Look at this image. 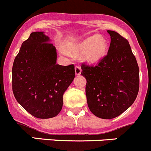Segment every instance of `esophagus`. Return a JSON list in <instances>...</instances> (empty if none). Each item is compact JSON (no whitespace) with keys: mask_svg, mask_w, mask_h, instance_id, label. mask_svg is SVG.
Wrapping results in <instances>:
<instances>
[{"mask_svg":"<svg viewBox=\"0 0 151 151\" xmlns=\"http://www.w3.org/2000/svg\"><path fill=\"white\" fill-rule=\"evenodd\" d=\"M74 69H75V74H77V75H80V74H81L82 69L80 66H75V68H74Z\"/></svg>","mask_w":151,"mask_h":151,"instance_id":"34e87169","label":"esophagus"}]
</instances>
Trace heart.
Returning a JSON list of instances; mask_svg holds the SVG:
<instances>
[{
	"mask_svg": "<svg viewBox=\"0 0 151 151\" xmlns=\"http://www.w3.org/2000/svg\"><path fill=\"white\" fill-rule=\"evenodd\" d=\"M67 50L74 55L82 54V60L88 63H95L101 60L106 55L108 45L104 38L99 35L89 36L79 42H67ZM60 51L65 55L69 52L63 48Z\"/></svg>",
	"mask_w": 151,
	"mask_h": 151,
	"instance_id": "1",
	"label": "heart"
}]
</instances>
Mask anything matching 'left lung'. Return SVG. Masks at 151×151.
<instances>
[{"label": "left lung", "mask_w": 151, "mask_h": 151, "mask_svg": "<svg viewBox=\"0 0 151 151\" xmlns=\"http://www.w3.org/2000/svg\"><path fill=\"white\" fill-rule=\"evenodd\" d=\"M107 33L111 39L107 55L96 66L81 67L88 107L102 119L116 118L130 107L139 84V66L127 39L113 30Z\"/></svg>", "instance_id": "obj_1"}]
</instances>
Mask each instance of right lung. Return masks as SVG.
I'll use <instances>...</instances> for the list:
<instances>
[{
	"mask_svg": "<svg viewBox=\"0 0 151 151\" xmlns=\"http://www.w3.org/2000/svg\"><path fill=\"white\" fill-rule=\"evenodd\" d=\"M57 52L45 32H33L21 45L12 67V91L27 112L38 118H54L75 77L74 65L56 63Z\"/></svg>",
	"mask_w": 151,
	"mask_h": 151,
	"instance_id": "add662e5",
	"label": "right lung"
}]
</instances>
